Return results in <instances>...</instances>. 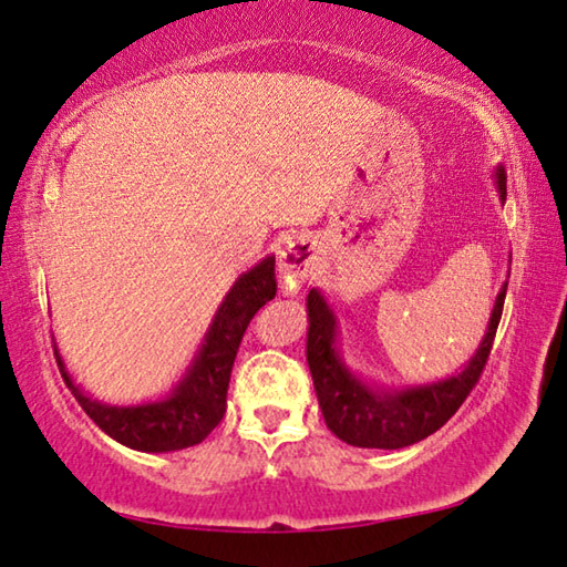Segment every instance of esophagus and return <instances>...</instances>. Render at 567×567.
Masks as SVG:
<instances>
[{
    "label": "esophagus",
    "instance_id": "esophagus-1",
    "mask_svg": "<svg viewBox=\"0 0 567 567\" xmlns=\"http://www.w3.org/2000/svg\"><path fill=\"white\" fill-rule=\"evenodd\" d=\"M312 262H316V247L310 239L292 237L285 241L277 255V272H280L285 295H298L302 282L308 280Z\"/></svg>",
    "mask_w": 567,
    "mask_h": 567
}]
</instances>
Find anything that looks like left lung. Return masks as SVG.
<instances>
[{
	"label": "left lung",
	"instance_id": "8db88e82",
	"mask_svg": "<svg viewBox=\"0 0 567 567\" xmlns=\"http://www.w3.org/2000/svg\"><path fill=\"white\" fill-rule=\"evenodd\" d=\"M494 188L499 202L507 199L505 168L494 166ZM507 282L494 298L487 330L474 355L446 379L409 385H385L363 379L348 365L340 346V326L326 292L312 287L308 292V355L318 403L328 429L340 442L361 449L411 446L442 429L477 383L487 363L494 332H497Z\"/></svg>",
	"mask_w": 567,
	"mask_h": 567
}]
</instances>
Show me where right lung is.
I'll return each mask as SVG.
<instances>
[{
	"instance_id": "add662e5",
	"label": "right lung",
	"mask_w": 567,
	"mask_h": 567,
	"mask_svg": "<svg viewBox=\"0 0 567 567\" xmlns=\"http://www.w3.org/2000/svg\"><path fill=\"white\" fill-rule=\"evenodd\" d=\"M275 292V255H269L241 272L229 287L192 363L161 399L128 403V406L93 399L83 385L75 383L55 346L60 373L87 416L123 446L151 454L194 446L204 442L221 421L241 336L255 312L272 300Z\"/></svg>"
}]
</instances>
